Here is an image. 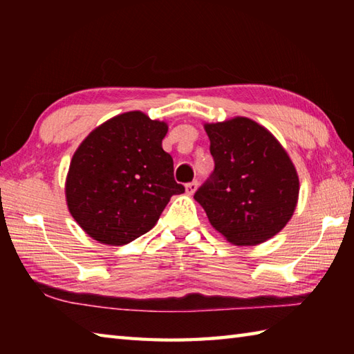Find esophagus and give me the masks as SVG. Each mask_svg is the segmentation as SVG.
<instances>
[{"instance_id": "1", "label": "esophagus", "mask_w": 354, "mask_h": 354, "mask_svg": "<svg viewBox=\"0 0 354 354\" xmlns=\"http://www.w3.org/2000/svg\"><path fill=\"white\" fill-rule=\"evenodd\" d=\"M196 190H198V181H193V183H189L185 185V193L189 194V196L196 193Z\"/></svg>"}]
</instances>
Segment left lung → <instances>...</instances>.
I'll return each instance as SVG.
<instances>
[{
	"instance_id": "left-lung-1",
	"label": "left lung",
	"mask_w": 354,
	"mask_h": 354,
	"mask_svg": "<svg viewBox=\"0 0 354 354\" xmlns=\"http://www.w3.org/2000/svg\"><path fill=\"white\" fill-rule=\"evenodd\" d=\"M214 171L194 194L230 243L255 246L278 234L298 204L295 165L272 133L248 117L205 123Z\"/></svg>"
}]
</instances>
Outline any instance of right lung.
Here are the masks:
<instances>
[{
	"label": "right lung",
	"instance_id": "add662e5",
	"mask_svg": "<svg viewBox=\"0 0 354 354\" xmlns=\"http://www.w3.org/2000/svg\"><path fill=\"white\" fill-rule=\"evenodd\" d=\"M167 131L165 122L129 111L80 142L66 175L65 199L89 237L103 245L129 243L155 227L173 194L184 193L162 149Z\"/></svg>",
	"mask_w": 354,
	"mask_h": 354
}]
</instances>
